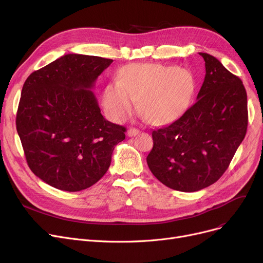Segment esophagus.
Masks as SVG:
<instances>
[{"mask_svg": "<svg viewBox=\"0 0 263 263\" xmlns=\"http://www.w3.org/2000/svg\"><path fill=\"white\" fill-rule=\"evenodd\" d=\"M139 133H140V130H139V129H135V128H130V129L128 130V132H127L128 136H130V137L135 136V135H137Z\"/></svg>", "mask_w": 263, "mask_h": 263, "instance_id": "esophagus-1", "label": "esophagus"}]
</instances>
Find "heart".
<instances>
[{"label": "heart", "instance_id": "b5f03b06", "mask_svg": "<svg viewBox=\"0 0 263 263\" xmlns=\"http://www.w3.org/2000/svg\"><path fill=\"white\" fill-rule=\"evenodd\" d=\"M195 80L184 68L162 65H129L119 81L107 85L103 106L110 119L120 122L140 101L143 115L154 124H166L180 117L191 104Z\"/></svg>", "mask_w": 263, "mask_h": 263}]
</instances>
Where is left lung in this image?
<instances>
[{"label":"left lung","mask_w":263,"mask_h":263,"mask_svg":"<svg viewBox=\"0 0 263 263\" xmlns=\"http://www.w3.org/2000/svg\"><path fill=\"white\" fill-rule=\"evenodd\" d=\"M205 76L197 101L173 123L153 131L147 157L154 176L173 190L196 192L228 168L247 130V95L240 78L217 59L199 53Z\"/></svg>","instance_id":"8db88e82"}]
</instances>
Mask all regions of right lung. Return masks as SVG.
Returning <instances> with one entry per match:
<instances>
[{
  "instance_id": "add662e5",
  "label": "right lung",
  "mask_w": 263,
  "mask_h": 263,
  "mask_svg": "<svg viewBox=\"0 0 263 263\" xmlns=\"http://www.w3.org/2000/svg\"><path fill=\"white\" fill-rule=\"evenodd\" d=\"M113 60L65 54L24 82L17 131L31 171L49 185L85 190L107 172L126 128L106 120L91 89Z\"/></svg>"
}]
</instances>
